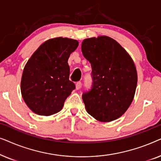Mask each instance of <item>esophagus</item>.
Masks as SVG:
<instances>
[{
  "instance_id": "obj_1",
  "label": "esophagus",
  "mask_w": 161,
  "mask_h": 161,
  "mask_svg": "<svg viewBox=\"0 0 161 161\" xmlns=\"http://www.w3.org/2000/svg\"><path fill=\"white\" fill-rule=\"evenodd\" d=\"M81 84H82V83H81L80 81H78V82H77V83H76V84H75V87H76V89H77V90H78V89H80V87H81Z\"/></svg>"
}]
</instances>
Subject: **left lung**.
Listing matches in <instances>:
<instances>
[{
  "label": "left lung",
  "instance_id": "obj_1",
  "mask_svg": "<svg viewBox=\"0 0 161 161\" xmlns=\"http://www.w3.org/2000/svg\"><path fill=\"white\" fill-rule=\"evenodd\" d=\"M81 50L92 69V89L82 95L87 112L103 122L119 118L130 105L137 86L133 59L106 36L84 39Z\"/></svg>",
  "mask_w": 161,
  "mask_h": 161
}]
</instances>
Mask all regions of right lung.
<instances>
[{"label":"right lung","instance_id":"1","mask_svg":"<svg viewBox=\"0 0 161 161\" xmlns=\"http://www.w3.org/2000/svg\"><path fill=\"white\" fill-rule=\"evenodd\" d=\"M78 42L62 38L50 39L39 46L24 67L21 93L28 107L41 116H50L62 109L72 90L67 61Z\"/></svg>","mask_w":161,"mask_h":161}]
</instances>
